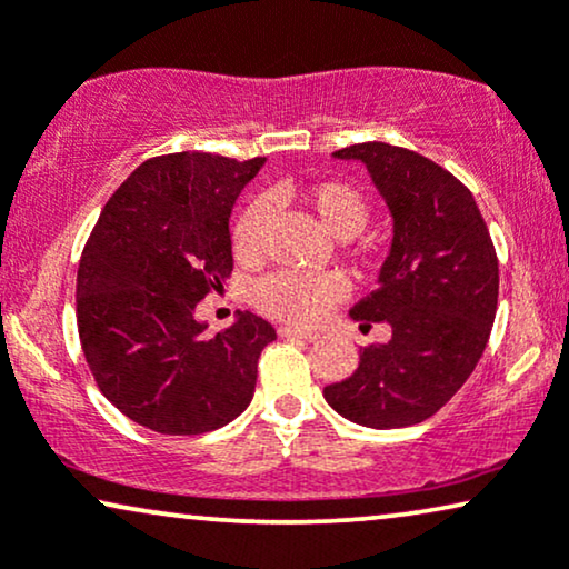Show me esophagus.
Segmentation results:
<instances>
[{
  "instance_id": "esophagus-1",
  "label": "esophagus",
  "mask_w": 569,
  "mask_h": 569,
  "mask_svg": "<svg viewBox=\"0 0 569 569\" xmlns=\"http://www.w3.org/2000/svg\"><path fill=\"white\" fill-rule=\"evenodd\" d=\"M279 337L306 339V342H316V339H319V335H313V331H302V329H295V327H279Z\"/></svg>"
}]
</instances>
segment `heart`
Wrapping results in <instances>:
<instances>
[{
    "instance_id": "obj_1",
    "label": "heart",
    "mask_w": 569,
    "mask_h": 569,
    "mask_svg": "<svg viewBox=\"0 0 569 569\" xmlns=\"http://www.w3.org/2000/svg\"><path fill=\"white\" fill-rule=\"evenodd\" d=\"M284 198H298L319 219L323 230L339 240L358 238L371 219L368 196L345 180H319L306 188L277 186L269 190L267 200L279 203ZM269 213L263 198H256L234 219L232 250L234 258L246 267H253L263 258ZM345 295H348V282L335 271H321V274L277 271L253 287V306L269 319L292 323V327H313Z\"/></svg>"
}]
</instances>
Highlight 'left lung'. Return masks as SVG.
<instances>
[{"mask_svg": "<svg viewBox=\"0 0 569 569\" xmlns=\"http://www.w3.org/2000/svg\"><path fill=\"white\" fill-rule=\"evenodd\" d=\"M395 219L379 287L352 308L360 327L387 321L392 339L360 352L356 373L323 387L339 416L368 429L420 423L452 400L489 342L499 261L476 198L437 161L400 146L356 143Z\"/></svg>", "mask_w": 569, "mask_h": 569, "instance_id": "obj_1", "label": "left lung"}]
</instances>
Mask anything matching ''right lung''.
Wrapping results in <instances>:
<instances>
[{
  "mask_svg": "<svg viewBox=\"0 0 569 569\" xmlns=\"http://www.w3.org/2000/svg\"><path fill=\"white\" fill-rule=\"evenodd\" d=\"M261 167L263 157H153L114 190L86 242L80 348L101 395L146 429L196 437L253 400L274 327L246 311L206 337L196 306L232 274L230 213Z\"/></svg>",
  "mask_w": 569,
  "mask_h": 569,
  "instance_id": "add662e5",
  "label": "right lung"
}]
</instances>
